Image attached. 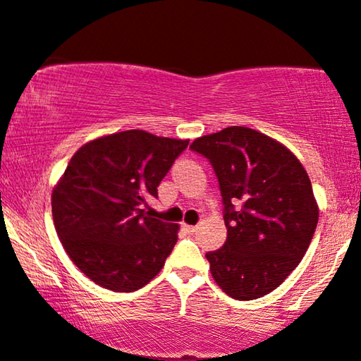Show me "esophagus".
<instances>
[{
  "mask_svg": "<svg viewBox=\"0 0 361 361\" xmlns=\"http://www.w3.org/2000/svg\"><path fill=\"white\" fill-rule=\"evenodd\" d=\"M183 228L188 231V233H195V231L198 230V226H195V225H183Z\"/></svg>",
  "mask_w": 361,
  "mask_h": 361,
  "instance_id": "obj_1",
  "label": "esophagus"
}]
</instances>
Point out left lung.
<instances>
[{
    "instance_id": "left-lung-1",
    "label": "left lung",
    "mask_w": 361,
    "mask_h": 361,
    "mask_svg": "<svg viewBox=\"0 0 361 361\" xmlns=\"http://www.w3.org/2000/svg\"><path fill=\"white\" fill-rule=\"evenodd\" d=\"M220 181L226 241L207 253L216 285L236 300H257L298 267L317 230L312 181L300 159L271 136L228 126L190 145Z\"/></svg>"
}]
</instances>
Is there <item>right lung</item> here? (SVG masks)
Segmentation results:
<instances>
[{"label":"right lung","instance_id":"add662e5","mask_svg":"<svg viewBox=\"0 0 361 361\" xmlns=\"http://www.w3.org/2000/svg\"><path fill=\"white\" fill-rule=\"evenodd\" d=\"M188 140L143 130L104 135L73 154L51 193L53 221L71 262L106 290L136 291L161 271L180 225L141 208Z\"/></svg>","mask_w":361,"mask_h":361}]
</instances>
